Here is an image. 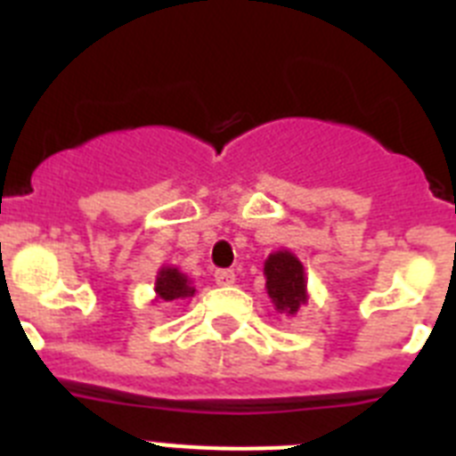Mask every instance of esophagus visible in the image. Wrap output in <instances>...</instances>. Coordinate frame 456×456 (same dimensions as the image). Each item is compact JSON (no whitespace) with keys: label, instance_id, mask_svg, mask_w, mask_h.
Listing matches in <instances>:
<instances>
[{"label":"esophagus","instance_id":"esophagus-1","mask_svg":"<svg viewBox=\"0 0 456 456\" xmlns=\"http://www.w3.org/2000/svg\"><path fill=\"white\" fill-rule=\"evenodd\" d=\"M215 281L216 285H232L235 283V272L232 269H216Z\"/></svg>","mask_w":456,"mask_h":456}]
</instances>
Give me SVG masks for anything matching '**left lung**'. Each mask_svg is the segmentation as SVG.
<instances>
[{
    "instance_id": "obj_1",
    "label": "left lung",
    "mask_w": 456,
    "mask_h": 456,
    "mask_svg": "<svg viewBox=\"0 0 456 456\" xmlns=\"http://www.w3.org/2000/svg\"><path fill=\"white\" fill-rule=\"evenodd\" d=\"M265 278H267L269 299L276 313L294 317L301 305L308 304V278L301 260L289 248H278L265 260Z\"/></svg>"
}]
</instances>
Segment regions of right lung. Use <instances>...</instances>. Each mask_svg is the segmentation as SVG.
<instances>
[{
	"mask_svg": "<svg viewBox=\"0 0 456 456\" xmlns=\"http://www.w3.org/2000/svg\"><path fill=\"white\" fill-rule=\"evenodd\" d=\"M196 294L191 278L180 272L178 267H162L155 278V299L152 301H184Z\"/></svg>",
	"mask_w": 456,
	"mask_h": 456,
	"instance_id": "right-lung-1",
	"label": "right lung"
}]
</instances>
